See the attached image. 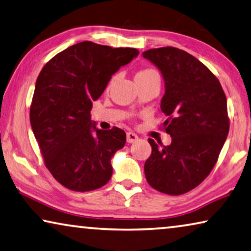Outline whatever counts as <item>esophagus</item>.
<instances>
[{"label": "esophagus", "mask_w": 251, "mask_h": 251, "mask_svg": "<svg viewBox=\"0 0 251 251\" xmlns=\"http://www.w3.org/2000/svg\"><path fill=\"white\" fill-rule=\"evenodd\" d=\"M126 140H127V142H128V143H133V142H135V141L138 140V136L136 135L135 133L128 132L126 134Z\"/></svg>", "instance_id": "esophagus-1"}]
</instances>
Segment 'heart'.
<instances>
[{
    "label": "heart",
    "mask_w": 251,
    "mask_h": 251,
    "mask_svg": "<svg viewBox=\"0 0 251 251\" xmlns=\"http://www.w3.org/2000/svg\"><path fill=\"white\" fill-rule=\"evenodd\" d=\"M154 73H156V71H154V70H152V69H144V70H141V71H138V72L136 73L135 77L148 76V75H150V74H154ZM114 80H115V76H114V77H111V80L109 81V83H108V88L110 87L111 83H113V82H114Z\"/></svg>",
    "instance_id": "1"
}]
</instances>
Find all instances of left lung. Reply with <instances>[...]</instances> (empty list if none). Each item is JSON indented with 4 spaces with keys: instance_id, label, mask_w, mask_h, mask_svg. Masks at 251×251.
<instances>
[{
    "instance_id": "left-lung-1",
    "label": "left lung",
    "mask_w": 251,
    "mask_h": 251,
    "mask_svg": "<svg viewBox=\"0 0 251 251\" xmlns=\"http://www.w3.org/2000/svg\"><path fill=\"white\" fill-rule=\"evenodd\" d=\"M143 57L162 73L166 92L160 107L173 137L167 147L149 138L145 177L159 192L181 195L200 185L218 161L230 127L226 97L218 77L185 50L153 48Z\"/></svg>"
}]
</instances>
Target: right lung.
<instances>
[{"label":"right lung","mask_w":251,"mask_h":251,"mask_svg":"<svg viewBox=\"0 0 251 251\" xmlns=\"http://www.w3.org/2000/svg\"><path fill=\"white\" fill-rule=\"evenodd\" d=\"M137 55L135 48L82 42L55 55L40 71L30 124L45 166L66 188L90 192L110 180V159L124 148L126 133L118 127L96 128L90 111L111 75Z\"/></svg>","instance_id":"obj_1"}]
</instances>
